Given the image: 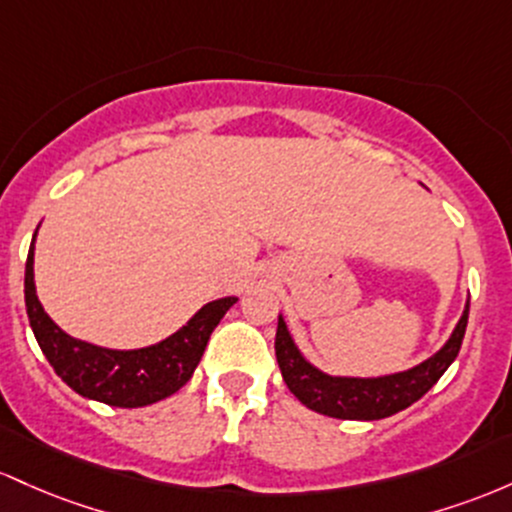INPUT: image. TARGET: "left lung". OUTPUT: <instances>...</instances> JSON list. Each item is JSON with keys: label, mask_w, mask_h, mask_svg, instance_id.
Listing matches in <instances>:
<instances>
[{"label": "left lung", "mask_w": 512, "mask_h": 512, "mask_svg": "<svg viewBox=\"0 0 512 512\" xmlns=\"http://www.w3.org/2000/svg\"><path fill=\"white\" fill-rule=\"evenodd\" d=\"M467 319L469 304L455 331H452L450 341L433 358L411 367V370L387 377L360 380V377L324 375L302 358V353L292 343L290 333H287L283 317L278 319V331H275V358H278L287 389L307 409L331 418H343V421H377V418H387L404 411L406 406L421 399L440 380L442 372L452 365L459 348H462Z\"/></svg>", "instance_id": "obj_1"}]
</instances>
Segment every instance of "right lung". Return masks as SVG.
Listing matches in <instances>:
<instances>
[{
  "label": "right lung",
  "mask_w": 512,
  "mask_h": 512,
  "mask_svg": "<svg viewBox=\"0 0 512 512\" xmlns=\"http://www.w3.org/2000/svg\"><path fill=\"white\" fill-rule=\"evenodd\" d=\"M33 234L31 249L26 258V314L36 341L53 370L77 394L86 399L103 401L120 409H137V406L162 401L191 380L193 370L203 358L210 333L225 317L227 309L237 302V297H222L205 304L183 329L157 346L140 350H108L91 346L67 336L40 307L33 283Z\"/></svg>",
  "instance_id": "right-lung-1"
}]
</instances>
